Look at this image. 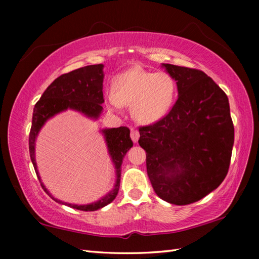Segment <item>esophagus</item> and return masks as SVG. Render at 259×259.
Returning a JSON list of instances; mask_svg holds the SVG:
<instances>
[{
  "instance_id": "34e87169",
  "label": "esophagus",
  "mask_w": 259,
  "mask_h": 259,
  "mask_svg": "<svg viewBox=\"0 0 259 259\" xmlns=\"http://www.w3.org/2000/svg\"><path fill=\"white\" fill-rule=\"evenodd\" d=\"M131 139H133L134 143H137L138 139H139V131L138 130H134L131 129V135H130Z\"/></svg>"
}]
</instances>
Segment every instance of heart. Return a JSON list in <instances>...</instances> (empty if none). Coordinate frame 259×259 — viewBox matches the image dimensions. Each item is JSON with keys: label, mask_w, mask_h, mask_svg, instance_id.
<instances>
[{"label": "heart", "mask_w": 259, "mask_h": 259, "mask_svg": "<svg viewBox=\"0 0 259 259\" xmlns=\"http://www.w3.org/2000/svg\"><path fill=\"white\" fill-rule=\"evenodd\" d=\"M114 91L106 95L109 109L120 112L131 105L134 116L143 123H154L171 109L176 97V82L164 72L134 68L114 78Z\"/></svg>", "instance_id": "b5f03b06"}]
</instances>
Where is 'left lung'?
Segmentation results:
<instances>
[{
    "mask_svg": "<svg viewBox=\"0 0 259 259\" xmlns=\"http://www.w3.org/2000/svg\"><path fill=\"white\" fill-rule=\"evenodd\" d=\"M161 67L177 84L178 99L156 123L139 129L153 190L166 202L186 205L221 185L229 171L234 126L229 98L199 69Z\"/></svg>",
    "mask_w": 259,
    "mask_h": 259,
    "instance_id": "1",
    "label": "left lung"
}]
</instances>
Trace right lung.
Returning <instances> with one entry per match:
<instances>
[{
	"label": "right lung",
	"instance_id": "1",
	"mask_svg": "<svg viewBox=\"0 0 259 259\" xmlns=\"http://www.w3.org/2000/svg\"><path fill=\"white\" fill-rule=\"evenodd\" d=\"M104 65H89L81 67L67 74H63L51 83L43 93L36 103L33 111L32 128L29 133V155L37 175L41 186L48 195L56 202L68 205V207L82 210V211H96L104 208L116 198L121 181V165L123 157L131 147L133 140L130 138V130L126 126L120 128H104L99 133L104 136L106 143L108 155L115 169V183L113 188L106 194L95 202L87 204H74L64 202L56 199L41 181L38 174L36 159H35V145L37 136L48 121L57 114L66 112L67 109L82 114L90 120L97 121L103 113L104 103L103 82H104Z\"/></svg>",
	"mask_w": 259,
	"mask_h": 259
}]
</instances>
